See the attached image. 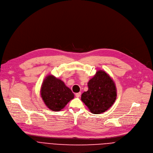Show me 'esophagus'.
Here are the masks:
<instances>
[{"instance_id":"esophagus-1","label":"esophagus","mask_w":153,"mask_h":153,"mask_svg":"<svg viewBox=\"0 0 153 153\" xmlns=\"http://www.w3.org/2000/svg\"><path fill=\"white\" fill-rule=\"evenodd\" d=\"M75 96H76V97H79L81 96V93H80V92H79V93H76V94H75Z\"/></svg>"}]
</instances>
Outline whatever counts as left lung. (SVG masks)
<instances>
[{
	"label": "left lung",
	"mask_w": 153,
	"mask_h": 153,
	"mask_svg": "<svg viewBox=\"0 0 153 153\" xmlns=\"http://www.w3.org/2000/svg\"><path fill=\"white\" fill-rule=\"evenodd\" d=\"M88 90L81 100L93 114H100L108 110L114 103L117 89L111 77L103 70H98L88 83Z\"/></svg>",
	"instance_id": "left-lung-1"
}]
</instances>
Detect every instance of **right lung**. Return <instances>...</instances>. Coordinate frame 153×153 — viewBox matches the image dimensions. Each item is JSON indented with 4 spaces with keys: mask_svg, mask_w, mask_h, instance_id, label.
Wrapping results in <instances>:
<instances>
[{
    "mask_svg": "<svg viewBox=\"0 0 153 153\" xmlns=\"http://www.w3.org/2000/svg\"><path fill=\"white\" fill-rule=\"evenodd\" d=\"M40 93L45 104L53 111L62 110L74 98V94L64 82L51 75L43 81Z\"/></svg>",
    "mask_w": 153,
    "mask_h": 153,
    "instance_id": "obj_1",
    "label": "right lung"
}]
</instances>
